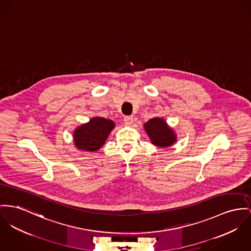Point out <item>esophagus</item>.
Masks as SVG:
<instances>
[{"mask_svg":"<svg viewBox=\"0 0 251 251\" xmlns=\"http://www.w3.org/2000/svg\"><path fill=\"white\" fill-rule=\"evenodd\" d=\"M134 122V117L133 116H124V123L127 125H131Z\"/></svg>","mask_w":251,"mask_h":251,"instance_id":"1","label":"esophagus"}]
</instances>
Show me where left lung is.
I'll return each instance as SVG.
<instances>
[{"label": "left lung", "mask_w": 251, "mask_h": 251, "mask_svg": "<svg viewBox=\"0 0 251 251\" xmlns=\"http://www.w3.org/2000/svg\"><path fill=\"white\" fill-rule=\"evenodd\" d=\"M144 127L152 143L158 147L171 146L176 141V135L172 129L167 126L162 118L155 117L150 119Z\"/></svg>", "instance_id": "left-lung-1"}]
</instances>
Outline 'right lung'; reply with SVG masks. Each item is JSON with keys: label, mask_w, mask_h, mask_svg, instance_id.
I'll return each instance as SVG.
<instances>
[{"label": "right lung", "mask_w": 251, "mask_h": 251, "mask_svg": "<svg viewBox=\"0 0 251 251\" xmlns=\"http://www.w3.org/2000/svg\"><path fill=\"white\" fill-rule=\"evenodd\" d=\"M114 126L115 123L110 119L95 117L75 130V143L79 149L95 152L105 143Z\"/></svg>", "instance_id": "1"}]
</instances>
